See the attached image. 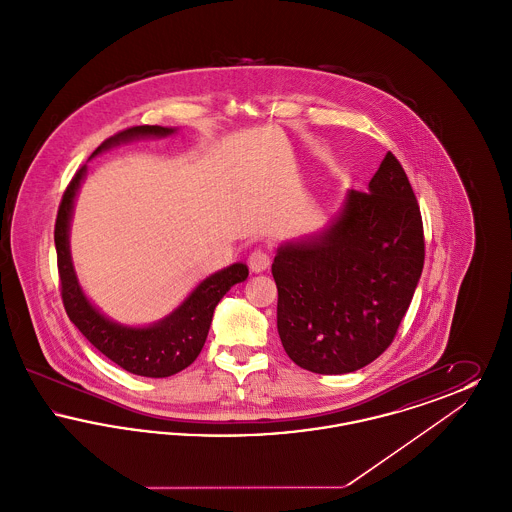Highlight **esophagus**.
I'll return each instance as SVG.
<instances>
[{
    "mask_svg": "<svg viewBox=\"0 0 512 512\" xmlns=\"http://www.w3.org/2000/svg\"><path fill=\"white\" fill-rule=\"evenodd\" d=\"M247 265H249V268H251L253 272H263V270H267L268 265H270V253L265 251V249H255V251L249 255Z\"/></svg>",
    "mask_w": 512,
    "mask_h": 512,
    "instance_id": "obj_1",
    "label": "esophagus"
}]
</instances>
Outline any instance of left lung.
<instances>
[{"mask_svg":"<svg viewBox=\"0 0 512 512\" xmlns=\"http://www.w3.org/2000/svg\"><path fill=\"white\" fill-rule=\"evenodd\" d=\"M424 267L411 182L388 151L366 192L317 236L280 245L272 263L278 334L293 363L347 374L378 359L397 334Z\"/></svg>","mask_w":512,"mask_h":512,"instance_id":"left-lung-1","label":"left lung"}]
</instances>
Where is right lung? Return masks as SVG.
I'll use <instances>...</instances> for the list:
<instances>
[{
  "instance_id": "add662e5",
  "label": "right lung",
  "mask_w": 512,
  "mask_h": 512,
  "mask_svg": "<svg viewBox=\"0 0 512 512\" xmlns=\"http://www.w3.org/2000/svg\"><path fill=\"white\" fill-rule=\"evenodd\" d=\"M174 128L165 126H132L119 134L107 138L92 153L98 155L103 149L149 136H169ZM86 176V165L80 167L67 186L55 220V249L57 268L61 280V297L65 311L82 336L90 341L107 359L138 376L167 378L186 366L192 365L207 340L209 326L215 307L224 293L234 284L244 282L249 270L244 263H234L205 278L188 299L174 309L169 317L146 326L130 328L103 317L88 301L74 274L71 249H69V226L73 217V203L80 182Z\"/></svg>"
}]
</instances>
